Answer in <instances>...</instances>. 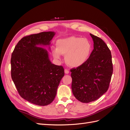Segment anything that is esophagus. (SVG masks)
<instances>
[{"instance_id": "1", "label": "esophagus", "mask_w": 130, "mask_h": 130, "mask_svg": "<svg viewBox=\"0 0 130 130\" xmlns=\"http://www.w3.org/2000/svg\"><path fill=\"white\" fill-rule=\"evenodd\" d=\"M64 73H65V74H69V70H68V69H64Z\"/></svg>"}]
</instances>
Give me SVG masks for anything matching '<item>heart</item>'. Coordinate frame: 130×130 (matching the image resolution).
Masks as SVG:
<instances>
[{"instance_id":"1","label":"heart","mask_w":130,"mask_h":130,"mask_svg":"<svg viewBox=\"0 0 130 130\" xmlns=\"http://www.w3.org/2000/svg\"><path fill=\"white\" fill-rule=\"evenodd\" d=\"M56 46V49L52 51L54 58L59 60L61 55H65L66 63L73 68L85 63L91 52V45L87 40L75 36L58 40Z\"/></svg>"}]
</instances>
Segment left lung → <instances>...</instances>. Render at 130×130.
<instances>
[{
    "label": "left lung",
    "instance_id": "obj_1",
    "mask_svg": "<svg viewBox=\"0 0 130 130\" xmlns=\"http://www.w3.org/2000/svg\"><path fill=\"white\" fill-rule=\"evenodd\" d=\"M94 49L83 65L70 70L72 89L78 101L88 103L107 91L113 73L111 51L104 41L90 34Z\"/></svg>",
    "mask_w": 130,
    "mask_h": 130
}]
</instances>
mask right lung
<instances>
[{"mask_svg": "<svg viewBox=\"0 0 130 130\" xmlns=\"http://www.w3.org/2000/svg\"><path fill=\"white\" fill-rule=\"evenodd\" d=\"M55 35V32L48 31L25 36L18 42L11 55V77L18 93L38 106L52 103L64 75L63 67L53 64L47 50L38 47L49 46Z\"/></svg>", "mask_w": 130, "mask_h": 130, "instance_id": "obj_1", "label": "right lung"}]
</instances>
